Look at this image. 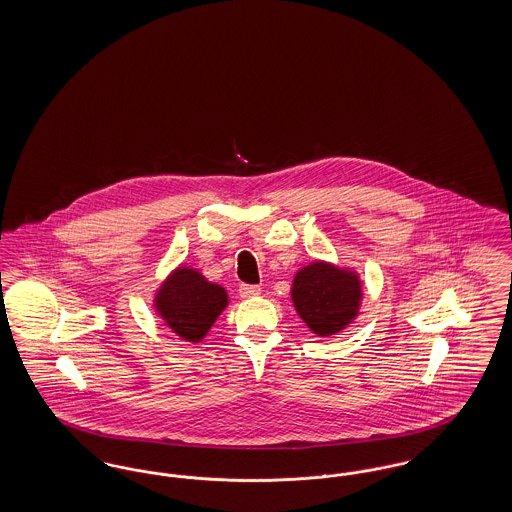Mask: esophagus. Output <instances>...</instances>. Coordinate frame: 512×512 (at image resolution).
Returning <instances> with one entry per match:
<instances>
[{
  "label": "esophagus",
  "instance_id": "obj_1",
  "mask_svg": "<svg viewBox=\"0 0 512 512\" xmlns=\"http://www.w3.org/2000/svg\"><path fill=\"white\" fill-rule=\"evenodd\" d=\"M240 295H242L244 299H251V297L261 295V288H259V286H247V284H242V286H240Z\"/></svg>",
  "mask_w": 512,
  "mask_h": 512
}]
</instances>
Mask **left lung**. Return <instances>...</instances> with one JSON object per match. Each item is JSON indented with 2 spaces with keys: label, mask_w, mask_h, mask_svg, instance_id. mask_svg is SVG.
I'll list each match as a JSON object with an SVG mask.
<instances>
[{
  "label": "left lung",
  "mask_w": 512,
  "mask_h": 512,
  "mask_svg": "<svg viewBox=\"0 0 512 512\" xmlns=\"http://www.w3.org/2000/svg\"><path fill=\"white\" fill-rule=\"evenodd\" d=\"M292 303L318 338H330L359 317L363 284L353 268L313 261L293 276Z\"/></svg>",
  "instance_id": "1"
}]
</instances>
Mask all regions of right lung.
Segmentation results:
<instances>
[{"label":"right lung","instance_id":"right-lung-1","mask_svg":"<svg viewBox=\"0 0 512 512\" xmlns=\"http://www.w3.org/2000/svg\"><path fill=\"white\" fill-rule=\"evenodd\" d=\"M228 305V293L197 268H174L155 290L153 307L180 340L199 343Z\"/></svg>","mask_w":512,"mask_h":512}]
</instances>
